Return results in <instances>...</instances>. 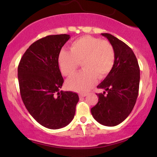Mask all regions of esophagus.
<instances>
[{"label":"esophagus","instance_id":"esophagus-1","mask_svg":"<svg viewBox=\"0 0 157 157\" xmlns=\"http://www.w3.org/2000/svg\"><path fill=\"white\" fill-rule=\"evenodd\" d=\"M87 96V94H79V97L80 98H83V97H85V96Z\"/></svg>","mask_w":157,"mask_h":157}]
</instances>
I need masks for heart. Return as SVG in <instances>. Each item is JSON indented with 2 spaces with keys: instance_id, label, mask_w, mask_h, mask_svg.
I'll return each mask as SVG.
<instances>
[{
  "instance_id": "b5f03b06",
  "label": "heart",
  "mask_w": 157,
  "mask_h": 157,
  "mask_svg": "<svg viewBox=\"0 0 157 157\" xmlns=\"http://www.w3.org/2000/svg\"><path fill=\"white\" fill-rule=\"evenodd\" d=\"M58 63L66 76L74 74L79 63H82L84 71L68 78L66 86L71 91L84 93L95 85L97 78H104L111 72L115 63V51L110 42L86 36L74 40L70 51H60Z\"/></svg>"
}]
</instances>
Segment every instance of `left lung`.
<instances>
[{"label":"left lung","instance_id":"obj_1","mask_svg":"<svg viewBox=\"0 0 157 157\" xmlns=\"http://www.w3.org/2000/svg\"><path fill=\"white\" fill-rule=\"evenodd\" d=\"M115 51V63L111 72L98 88L107 91L96 94L98 103L91 109L98 123L114 126L124 121L132 112L139 94L140 69L136 57L125 43L109 33H101Z\"/></svg>","mask_w":157,"mask_h":157}]
</instances>
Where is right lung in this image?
Returning a JSON list of instances; mask_svg holds the SVG:
<instances>
[{
  "label": "right lung",
  "instance_id": "1",
  "mask_svg": "<svg viewBox=\"0 0 157 157\" xmlns=\"http://www.w3.org/2000/svg\"><path fill=\"white\" fill-rule=\"evenodd\" d=\"M70 35H51L32 44L18 67L20 93L33 119L51 129L65 127L74 119L79 98L71 91H60L63 78L58 56Z\"/></svg>",
  "mask_w": 157,
  "mask_h": 157
}]
</instances>
